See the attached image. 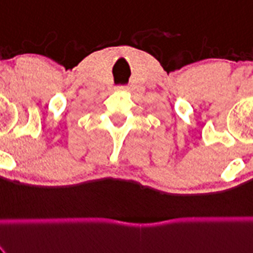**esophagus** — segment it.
<instances>
[{"mask_svg": "<svg viewBox=\"0 0 253 253\" xmlns=\"http://www.w3.org/2000/svg\"><path fill=\"white\" fill-rule=\"evenodd\" d=\"M118 90H121V91H126L127 90V86H125V85H121V86L117 87Z\"/></svg>", "mask_w": 253, "mask_h": 253, "instance_id": "esophagus-1", "label": "esophagus"}]
</instances>
